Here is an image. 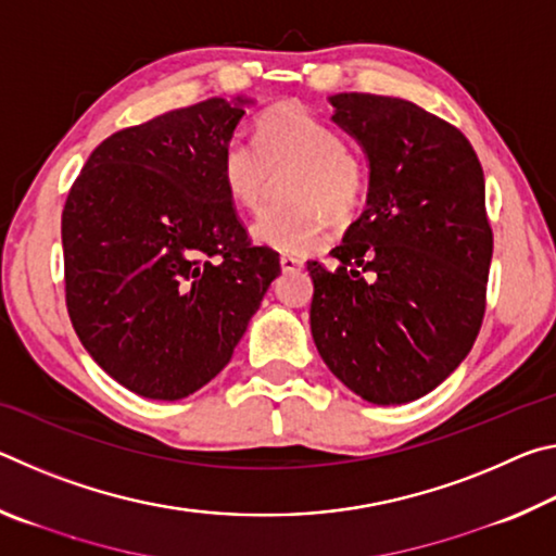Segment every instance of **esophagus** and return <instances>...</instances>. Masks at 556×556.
Returning <instances> with one entry per match:
<instances>
[{"label":"esophagus","instance_id":"1","mask_svg":"<svg viewBox=\"0 0 556 556\" xmlns=\"http://www.w3.org/2000/svg\"><path fill=\"white\" fill-rule=\"evenodd\" d=\"M279 265L285 271H299V269H304V260H299L294 255H281Z\"/></svg>","mask_w":556,"mask_h":556}]
</instances>
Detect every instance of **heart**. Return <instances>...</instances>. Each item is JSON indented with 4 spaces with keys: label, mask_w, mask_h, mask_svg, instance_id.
<instances>
[{
    "label": "heart",
    "mask_w": 556,
    "mask_h": 556,
    "mask_svg": "<svg viewBox=\"0 0 556 556\" xmlns=\"http://www.w3.org/2000/svg\"><path fill=\"white\" fill-rule=\"evenodd\" d=\"M287 176V205H271L252 223V238L279 252L308 255L328 240V215L351 218L361 208L368 172L326 119L296 102H281L255 122V142L230 137L220 152L225 193L244 211H257L271 174Z\"/></svg>",
    "instance_id": "obj_1"
}]
</instances>
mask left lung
Wrapping results in <instances>:
<instances>
[{
	"label": "left lung",
	"instance_id": "obj_1",
	"mask_svg": "<svg viewBox=\"0 0 556 556\" xmlns=\"http://www.w3.org/2000/svg\"><path fill=\"white\" fill-rule=\"evenodd\" d=\"M333 122L370 162L368 205L308 262L312 336L338 380L372 404L425 397L470 353L485 314L493 230L485 178L460 129L414 102L338 92Z\"/></svg>",
	"mask_w": 556,
	"mask_h": 556
}]
</instances>
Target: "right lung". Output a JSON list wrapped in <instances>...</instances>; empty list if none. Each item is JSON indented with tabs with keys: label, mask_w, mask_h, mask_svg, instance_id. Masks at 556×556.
Returning <instances> with one entry per match:
<instances>
[{
	"label": "right lung",
	"mask_w": 556,
	"mask_h": 556,
	"mask_svg": "<svg viewBox=\"0 0 556 556\" xmlns=\"http://www.w3.org/2000/svg\"><path fill=\"white\" fill-rule=\"evenodd\" d=\"M244 102L211 98L115 131L65 199L71 324L92 361L142 397L172 402L211 382L281 271L220 181Z\"/></svg>",
	"instance_id": "right-lung-1"
}]
</instances>
